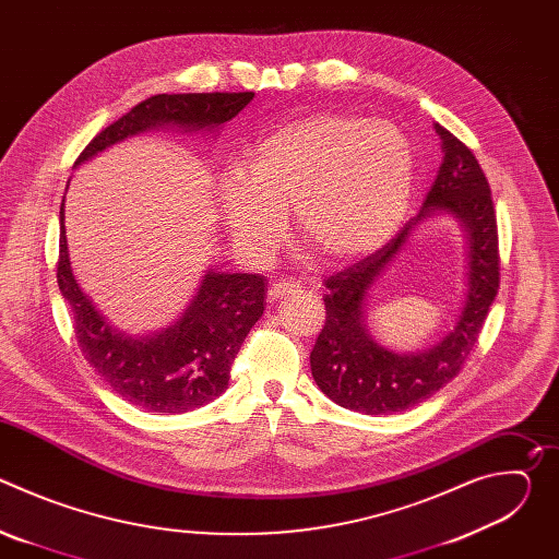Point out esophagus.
<instances>
[{
	"label": "esophagus",
	"mask_w": 559,
	"mask_h": 559,
	"mask_svg": "<svg viewBox=\"0 0 559 559\" xmlns=\"http://www.w3.org/2000/svg\"><path fill=\"white\" fill-rule=\"evenodd\" d=\"M296 292H300V283L287 278V281H274V283L270 285V289H267V296H270V298H281V296L296 294Z\"/></svg>",
	"instance_id": "1"
}]
</instances>
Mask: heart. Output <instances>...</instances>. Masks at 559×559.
Listing matches in <instances>:
<instances>
[{"label": "heart", "mask_w": 559, "mask_h": 559, "mask_svg": "<svg viewBox=\"0 0 559 559\" xmlns=\"http://www.w3.org/2000/svg\"><path fill=\"white\" fill-rule=\"evenodd\" d=\"M412 181V145L393 123L311 115L259 139L243 170L223 175L218 199L231 241L250 261L270 259L292 207L313 252L349 261L401 225Z\"/></svg>", "instance_id": "obj_1"}]
</instances>
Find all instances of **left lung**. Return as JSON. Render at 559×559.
Masks as SVG:
<instances>
[{
    "instance_id": "obj_1",
    "label": "left lung",
    "mask_w": 559,
    "mask_h": 559,
    "mask_svg": "<svg viewBox=\"0 0 559 559\" xmlns=\"http://www.w3.org/2000/svg\"><path fill=\"white\" fill-rule=\"evenodd\" d=\"M442 164L420 214L373 254L325 281V325L309 354L311 376L336 405L367 416L405 412L457 376L487 321L500 287L498 221L491 188L475 154L447 128ZM433 211L462 219L469 231V292L456 330L423 355H393L380 348L364 328V298L379 272L402 249L411 227Z\"/></svg>"
}]
</instances>
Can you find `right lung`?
<instances>
[{"label": "right lung", "instance_id": "1", "mask_svg": "<svg viewBox=\"0 0 559 559\" xmlns=\"http://www.w3.org/2000/svg\"><path fill=\"white\" fill-rule=\"evenodd\" d=\"M254 93L154 95L104 128L79 154L86 162L108 145L156 126L212 130L241 112ZM57 283L66 298L79 349L130 405L156 414H183L223 393L231 362L265 309V276L207 272L177 325L152 338L112 330L76 285L66 246L63 203L59 210Z\"/></svg>", "mask_w": 559, "mask_h": 559}]
</instances>
